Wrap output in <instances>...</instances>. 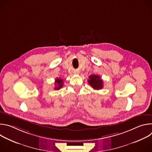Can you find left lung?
<instances>
[{
  "label": "left lung",
  "mask_w": 152,
  "mask_h": 152,
  "mask_svg": "<svg viewBox=\"0 0 152 152\" xmlns=\"http://www.w3.org/2000/svg\"><path fill=\"white\" fill-rule=\"evenodd\" d=\"M88 83L91 86V87L94 90H100L103 88V80H102L100 76L98 75H93L89 76Z\"/></svg>",
  "instance_id": "obj_1"
}]
</instances>
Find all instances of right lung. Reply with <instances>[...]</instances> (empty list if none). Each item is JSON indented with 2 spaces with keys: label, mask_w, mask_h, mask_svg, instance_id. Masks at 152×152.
Segmentation results:
<instances>
[{
  "label": "right lung",
  "mask_w": 152,
  "mask_h": 152,
  "mask_svg": "<svg viewBox=\"0 0 152 152\" xmlns=\"http://www.w3.org/2000/svg\"><path fill=\"white\" fill-rule=\"evenodd\" d=\"M63 84H64V81L62 79L60 78H56L55 79V90H58L61 89L63 86Z\"/></svg>",
  "instance_id": "obj_1"
}]
</instances>
